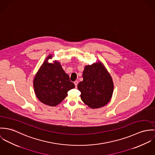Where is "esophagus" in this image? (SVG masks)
Wrapping results in <instances>:
<instances>
[{
    "instance_id": "1",
    "label": "esophagus",
    "mask_w": 155,
    "mask_h": 155,
    "mask_svg": "<svg viewBox=\"0 0 155 155\" xmlns=\"http://www.w3.org/2000/svg\"><path fill=\"white\" fill-rule=\"evenodd\" d=\"M74 84H75V87H77V85H78V81H75L74 82Z\"/></svg>"
}]
</instances>
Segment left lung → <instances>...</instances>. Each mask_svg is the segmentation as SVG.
<instances>
[{"label": "left lung", "instance_id": "8db88e82", "mask_svg": "<svg viewBox=\"0 0 155 155\" xmlns=\"http://www.w3.org/2000/svg\"><path fill=\"white\" fill-rule=\"evenodd\" d=\"M83 80L78 84L83 102L91 108H99L108 103L112 97L114 84L110 75L101 63L86 66Z\"/></svg>", "mask_w": 155, "mask_h": 155}]
</instances>
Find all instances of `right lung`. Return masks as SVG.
Listing matches in <instances>:
<instances>
[{"label": "right lung", "mask_w": 155, "mask_h": 155, "mask_svg": "<svg viewBox=\"0 0 155 155\" xmlns=\"http://www.w3.org/2000/svg\"><path fill=\"white\" fill-rule=\"evenodd\" d=\"M50 58L51 56L47 59ZM33 83L37 98L41 102L51 106L61 103L68 95L69 90L75 88L69 75L58 62L52 64L46 61L37 73Z\"/></svg>", "instance_id": "right-lung-1"}]
</instances>
